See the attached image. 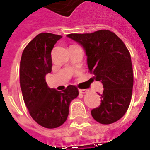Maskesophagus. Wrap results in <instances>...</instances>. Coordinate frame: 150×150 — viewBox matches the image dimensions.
Wrapping results in <instances>:
<instances>
[{"label": "esophagus", "instance_id": "34e87169", "mask_svg": "<svg viewBox=\"0 0 150 150\" xmlns=\"http://www.w3.org/2000/svg\"><path fill=\"white\" fill-rule=\"evenodd\" d=\"M79 92H80L81 94H86L89 92V90H79Z\"/></svg>", "mask_w": 150, "mask_h": 150}]
</instances>
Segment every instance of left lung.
Here are the masks:
<instances>
[{"label":"left lung","mask_w":150,"mask_h":150,"mask_svg":"<svg viewBox=\"0 0 150 150\" xmlns=\"http://www.w3.org/2000/svg\"><path fill=\"white\" fill-rule=\"evenodd\" d=\"M67 37L83 47L93 78L101 81L104 88L100 94V106L91 111L92 116L103 124L116 122L126 113L132 94L133 72L128 48L108 30L69 34Z\"/></svg>","instance_id":"1"}]
</instances>
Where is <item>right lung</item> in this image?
<instances>
[{"instance_id": "right-lung-1", "label": "right lung", "mask_w": 150, "mask_h": 150, "mask_svg": "<svg viewBox=\"0 0 150 150\" xmlns=\"http://www.w3.org/2000/svg\"><path fill=\"white\" fill-rule=\"evenodd\" d=\"M61 35L41 33L23 51L20 62V86L30 116L47 128H56L66 121L70 103L78 96L75 86L63 91L49 88L45 80L52 72V50Z\"/></svg>"}]
</instances>
